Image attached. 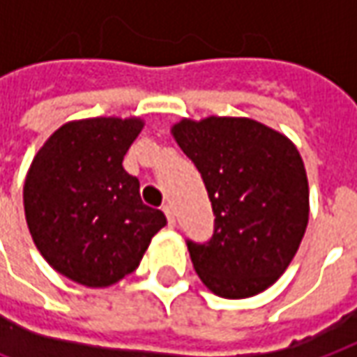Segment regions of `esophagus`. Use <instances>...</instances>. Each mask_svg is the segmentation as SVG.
<instances>
[{"instance_id":"obj_1","label":"esophagus","mask_w":357,"mask_h":357,"mask_svg":"<svg viewBox=\"0 0 357 357\" xmlns=\"http://www.w3.org/2000/svg\"><path fill=\"white\" fill-rule=\"evenodd\" d=\"M162 209H164V213H166L169 227H174V225H176V215H174V207H172V203H166Z\"/></svg>"}]
</instances>
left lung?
Here are the masks:
<instances>
[{
    "instance_id": "8db88e82",
    "label": "left lung",
    "mask_w": 357,
    "mask_h": 357,
    "mask_svg": "<svg viewBox=\"0 0 357 357\" xmlns=\"http://www.w3.org/2000/svg\"><path fill=\"white\" fill-rule=\"evenodd\" d=\"M174 138L202 174L213 235L188 239L203 284L223 298L268 289L296 255L308 225V179L294 144L249 118L181 120Z\"/></svg>"
}]
</instances>
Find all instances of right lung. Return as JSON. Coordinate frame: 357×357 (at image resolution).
<instances>
[{
	"label": "right lung",
	"mask_w": 357,
	"mask_h": 357,
	"mask_svg": "<svg viewBox=\"0 0 357 357\" xmlns=\"http://www.w3.org/2000/svg\"><path fill=\"white\" fill-rule=\"evenodd\" d=\"M138 118L68 122L45 142L23 188L25 219L45 261L84 287L134 273L166 215L140 197L122 167Z\"/></svg>",
	"instance_id": "1"
}]
</instances>
